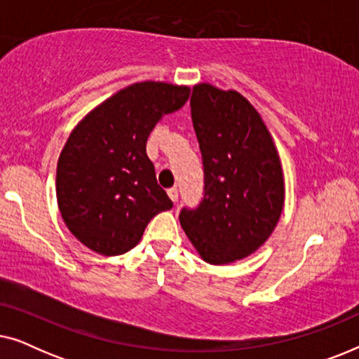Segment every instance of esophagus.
Masks as SVG:
<instances>
[{
	"mask_svg": "<svg viewBox=\"0 0 359 359\" xmlns=\"http://www.w3.org/2000/svg\"><path fill=\"white\" fill-rule=\"evenodd\" d=\"M168 196H170V199L173 201V203H176V201H178V188H176V186H173V188H170L168 189Z\"/></svg>",
	"mask_w": 359,
	"mask_h": 359,
	"instance_id": "obj_1",
	"label": "esophagus"
}]
</instances>
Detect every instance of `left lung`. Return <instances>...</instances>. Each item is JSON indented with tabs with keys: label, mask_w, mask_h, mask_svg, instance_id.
<instances>
[{
	"label": "left lung",
	"mask_w": 359,
	"mask_h": 359,
	"mask_svg": "<svg viewBox=\"0 0 359 359\" xmlns=\"http://www.w3.org/2000/svg\"><path fill=\"white\" fill-rule=\"evenodd\" d=\"M191 119L203 155L204 191L180 222L201 257L225 264L266 242L284 203L283 171L257 109L237 91L193 88Z\"/></svg>",
	"instance_id": "1"
}]
</instances>
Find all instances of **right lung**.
<instances>
[{
  "label": "right lung",
  "mask_w": 359,
  "mask_h": 359,
  "mask_svg": "<svg viewBox=\"0 0 359 359\" xmlns=\"http://www.w3.org/2000/svg\"><path fill=\"white\" fill-rule=\"evenodd\" d=\"M188 97V86L135 83L91 111L68 137L57 165L58 209L88 248L106 257L129 252L147 224L173 208L145 147L161 117Z\"/></svg>",
  "instance_id": "obj_1"
}]
</instances>
